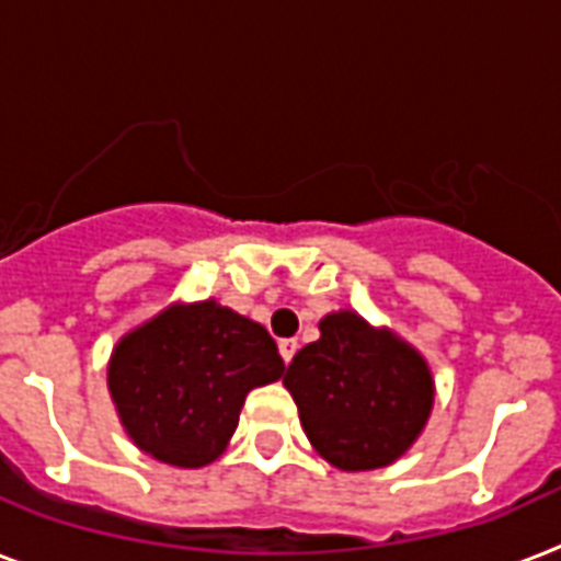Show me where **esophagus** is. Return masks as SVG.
<instances>
[{"label": "esophagus", "mask_w": 561, "mask_h": 561, "mask_svg": "<svg viewBox=\"0 0 561 561\" xmlns=\"http://www.w3.org/2000/svg\"><path fill=\"white\" fill-rule=\"evenodd\" d=\"M296 348H299V343H296V340H279V354L285 363H290V359H294Z\"/></svg>", "instance_id": "obj_1"}]
</instances>
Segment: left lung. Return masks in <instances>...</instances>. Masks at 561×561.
Masks as SVG:
<instances>
[{
    "label": "left lung",
    "mask_w": 561,
    "mask_h": 561,
    "mask_svg": "<svg viewBox=\"0 0 561 561\" xmlns=\"http://www.w3.org/2000/svg\"><path fill=\"white\" fill-rule=\"evenodd\" d=\"M282 383L313 449L343 472L398 461L435 407V377L423 354L348 308L322 317L320 340L296 352Z\"/></svg>",
    "instance_id": "8db88e82"
}]
</instances>
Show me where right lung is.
Segmentation results:
<instances>
[{"mask_svg": "<svg viewBox=\"0 0 561 561\" xmlns=\"http://www.w3.org/2000/svg\"><path fill=\"white\" fill-rule=\"evenodd\" d=\"M282 371L265 325L202 299L170 305L126 331L106 377L117 417L140 453L202 470L233 438L244 398Z\"/></svg>", "mask_w": 561, "mask_h": 561, "instance_id": "right-lung-1", "label": "right lung"}]
</instances>
